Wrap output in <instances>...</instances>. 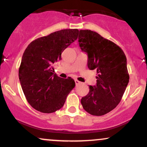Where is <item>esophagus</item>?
<instances>
[{
  "mask_svg": "<svg viewBox=\"0 0 147 147\" xmlns=\"http://www.w3.org/2000/svg\"><path fill=\"white\" fill-rule=\"evenodd\" d=\"M75 84H76V85H79V84H81V82H79V81L77 80V79H75Z\"/></svg>",
  "mask_w": 147,
  "mask_h": 147,
  "instance_id": "1",
  "label": "esophagus"
}]
</instances>
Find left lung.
Returning <instances> with one entry per match:
<instances>
[{
  "instance_id": "8db88e82",
  "label": "left lung",
  "mask_w": 147,
  "mask_h": 147,
  "mask_svg": "<svg viewBox=\"0 0 147 147\" xmlns=\"http://www.w3.org/2000/svg\"><path fill=\"white\" fill-rule=\"evenodd\" d=\"M81 50L88 54V67L97 70V85L81 99L82 106L92 115L102 116L120 102L129 82L125 54L120 47L90 30L79 31Z\"/></svg>"
}]
</instances>
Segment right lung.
I'll list each match as a JSON object with an SVG mask.
<instances>
[{"label": "right lung", "mask_w": 147, "mask_h": 147, "mask_svg": "<svg viewBox=\"0 0 147 147\" xmlns=\"http://www.w3.org/2000/svg\"><path fill=\"white\" fill-rule=\"evenodd\" d=\"M79 30L65 29L36 38L25 49L18 70L20 83L27 101L34 109L51 113L63 107L75 86L71 77L54 74L53 64L61 53L77 40Z\"/></svg>", "instance_id": "right-lung-1"}]
</instances>
